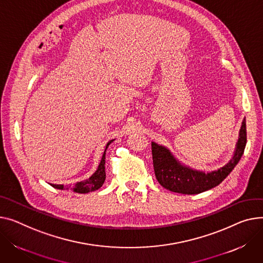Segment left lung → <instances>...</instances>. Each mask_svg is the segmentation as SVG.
<instances>
[{
    "instance_id": "left-lung-1",
    "label": "left lung",
    "mask_w": 263,
    "mask_h": 263,
    "mask_svg": "<svg viewBox=\"0 0 263 263\" xmlns=\"http://www.w3.org/2000/svg\"><path fill=\"white\" fill-rule=\"evenodd\" d=\"M246 145L247 127L246 121L243 120L236 152L231 162L217 171L204 173L181 165L171 155L169 150L152 143V160L156 180L164 188L173 192H178V194H201L203 191L218 186L229 176L240 161L244 149H246Z\"/></svg>"
}]
</instances>
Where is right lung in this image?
<instances>
[{
    "instance_id": "right-lung-1",
    "label": "right lung",
    "mask_w": 263,
    "mask_h": 263,
    "mask_svg": "<svg viewBox=\"0 0 263 263\" xmlns=\"http://www.w3.org/2000/svg\"><path fill=\"white\" fill-rule=\"evenodd\" d=\"M112 142L113 141H110L107 144L106 149H104V152L102 155L101 162H100L97 170L92 174V177H90L89 179H86L84 181L76 183L74 186H66V185L64 186V185H55V184H50V185L54 188L61 189V190L71 189L74 192H78V194H87V192H91V191L99 189L103 185L104 180H106V169H104V164H106V151Z\"/></svg>"
}]
</instances>
